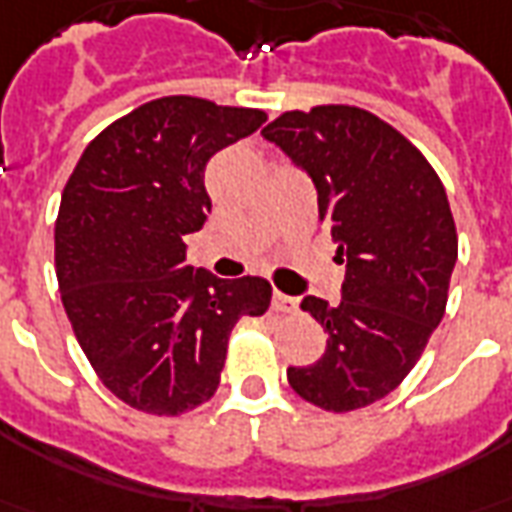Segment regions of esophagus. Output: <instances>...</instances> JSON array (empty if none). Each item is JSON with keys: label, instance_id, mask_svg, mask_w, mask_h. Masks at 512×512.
Returning <instances> with one entry per match:
<instances>
[{"label": "esophagus", "instance_id": "1", "mask_svg": "<svg viewBox=\"0 0 512 512\" xmlns=\"http://www.w3.org/2000/svg\"><path fill=\"white\" fill-rule=\"evenodd\" d=\"M274 309H276V312H282V314H293L295 309H298V298L274 290Z\"/></svg>", "mask_w": 512, "mask_h": 512}]
</instances>
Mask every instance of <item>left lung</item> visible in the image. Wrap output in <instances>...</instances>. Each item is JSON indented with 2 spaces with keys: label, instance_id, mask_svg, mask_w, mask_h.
<instances>
[{
  "label": "left lung",
  "instance_id": "left-lung-1",
  "mask_svg": "<svg viewBox=\"0 0 512 512\" xmlns=\"http://www.w3.org/2000/svg\"><path fill=\"white\" fill-rule=\"evenodd\" d=\"M263 135L312 176L347 263L339 304L301 301L328 347L287 382L325 412L361 410L399 388L445 314L458 257L448 195L410 140L355 105L287 111Z\"/></svg>",
  "mask_w": 512,
  "mask_h": 512
}]
</instances>
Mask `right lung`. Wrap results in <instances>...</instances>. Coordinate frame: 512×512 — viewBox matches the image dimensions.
Returning a JSON list of instances; mask_svg holds the SVG:
<instances>
[{"instance_id": "1", "label": "right lung", "mask_w": 512, "mask_h": 512, "mask_svg": "<svg viewBox=\"0 0 512 512\" xmlns=\"http://www.w3.org/2000/svg\"><path fill=\"white\" fill-rule=\"evenodd\" d=\"M268 116L200 97H160L108 124L64 184L56 279L75 339L108 391L149 415H184L219 388L241 317L271 306L260 276L187 266L206 222L208 160Z\"/></svg>"}]
</instances>
